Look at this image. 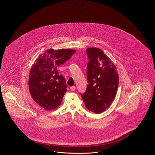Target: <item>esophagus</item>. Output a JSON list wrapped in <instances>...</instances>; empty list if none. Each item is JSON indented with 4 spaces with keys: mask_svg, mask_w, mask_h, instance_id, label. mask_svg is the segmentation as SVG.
Returning a JSON list of instances; mask_svg holds the SVG:
<instances>
[{
    "mask_svg": "<svg viewBox=\"0 0 155 155\" xmlns=\"http://www.w3.org/2000/svg\"><path fill=\"white\" fill-rule=\"evenodd\" d=\"M70 89H71V91H74L75 90V86H71L70 87Z\"/></svg>",
    "mask_w": 155,
    "mask_h": 155,
    "instance_id": "esophagus-1",
    "label": "esophagus"
}]
</instances>
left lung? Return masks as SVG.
<instances>
[{
	"label": "left lung",
	"mask_w": 155,
	"mask_h": 155,
	"mask_svg": "<svg viewBox=\"0 0 155 155\" xmlns=\"http://www.w3.org/2000/svg\"><path fill=\"white\" fill-rule=\"evenodd\" d=\"M87 89L81 97L90 111L100 114L109 107L115 98L119 75L113 61L97 48L86 49Z\"/></svg>",
	"instance_id": "1"
}]
</instances>
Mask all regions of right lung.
Listing matches in <instances>:
<instances>
[{"label": "right lung", "instance_id": "1", "mask_svg": "<svg viewBox=\"0 0 155 155\" xmlns=\"http://www.w3.org/2000/svg\"><path fill=\"white\" fill-rule=\"evenodd\" d=\"M75 51L49 49L40 54L32 66L29 75V89L33 100L42 108L52 110L61 104L67 85L57 68L70 59Z\"/></svg>", "mask_w": 155, "mask_h": 155}]
</instances>
